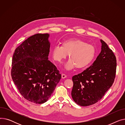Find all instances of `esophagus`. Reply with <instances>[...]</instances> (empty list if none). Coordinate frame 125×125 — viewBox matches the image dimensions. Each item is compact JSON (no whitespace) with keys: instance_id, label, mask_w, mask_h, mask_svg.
Segmentation results:
<instances>
[{"instance_id":"obj_1","label":"esophagus","mask_w":125,"mask_h":125,"mask_svg":"<svg viewBox=\"0 0 125 125\" xmlns=\"http://www.w3.org/2000/svg\"><path fill=\"white\" fill-rule=\"evenodd\" d=\"M61 76H62V78H66V77H67V76H66V75H65V74H62Z\"/></svg>"}]
</instances>
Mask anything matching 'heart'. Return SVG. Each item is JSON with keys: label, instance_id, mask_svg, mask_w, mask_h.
<instances>
[{"label": "heart", "instance_id": "1", "mask_svg": "<svg viewBox=\"0 0 125 125\" xmlns=\"http://www.w3.org/2000/svg\"><path fill=\"white\" fill-rule=\"evenodd\" d=\"M69 54V60L64 65L67 70L75 67L82 69L92 61L95 55V48L93 45L78 38H71L63 42L62 45H56L52 48L51 55L54 60L61 62Z\"/></svg>", "mask_w": 125, "mask_h": 125}]
</instances>
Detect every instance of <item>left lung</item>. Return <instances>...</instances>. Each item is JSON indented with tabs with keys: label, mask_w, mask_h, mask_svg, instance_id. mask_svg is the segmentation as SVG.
I'll list each match as a JSON object with an SVG mask.
<instances>
[{
	"label": "left lung",
	"mask_w": 125,
	"mask_h": 125,
	"mask_svg": "<svg viewBox=\"0 0 125 125\" xmlns=\"http://www.w3.org/2000/svg\"><path fill=\"white\" fill-rule=\"evenodd\" d=\"M100 42L101 51L94 63L82 73L72 77V98L80 106H89L101 100L115 80V56L105 42L101 39Z\"/></svg>",
	"instance_id": "obj_1"
}]
</instances>
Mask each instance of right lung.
I'll use <instances>...</instances> for the list:
<instances>
[{"label": "right lung", "instance_id": "obj_1", "mask_svg": "<svg viewBox=\"0 0 125 125\" xmlns=\"http://www.w3.org/2000/svg\"><path fill=\"white\" fill-rule=\"evenodd\" d=\"M50 34H36L15 50L11 75L20 93L36 104L47 102L61 78L56 67L48 60Z\"/></svg>", "mask_w": 125, "mask_h": 125}]
</instances>
